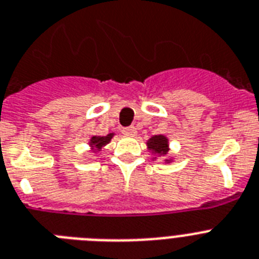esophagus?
<instances>
[{
  "label": "esophagus",
  "instance_id": "34e87169",
  "mask_svg": "<svg viewBox=\"0 0 259 259\" xmlns=\"http://www.w3.org/2000/svg\"><path fill=\"white\" fill-rule=\"evenodd\" d=\"M123 134L128 138H134L135 135H136V128L135 127H127V128H123Z\"/></svg>",
  "mask_w": 259,
  "mask_h": 259
}]
</instances>
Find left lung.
Masks as SVG:
<instances>
[{
  "label": "left lung",
  "mask_w": 259,
  "mask_h": 259,
  "mask_svg": "<svg viewBox=\"0 0 259 259\" xmlns=\"http://www.w3.org/2000/svg\"><path fill=\"white\" fill-rule=\"evenodd\" d=\"M147 148L152 154H154L153 160H156L157 157H167L170 151L169 139L163 135H154L147 141ZM173 160V157H167L165 158V163H171Z\"/></svg>",
  "instance_id": "obj_1"
}]
</instances>
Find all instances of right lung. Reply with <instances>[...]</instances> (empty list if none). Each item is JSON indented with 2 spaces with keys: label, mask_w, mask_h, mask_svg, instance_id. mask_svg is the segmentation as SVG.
<instances>
[{
  "label": "right lung",
  "mask_w": 259,
  "mask_h": 259,
  "mask_svg": "<svg viewBox=\"0 0 259 259\" xmlns=\"http://www.w3.org/2000/svg\"><path fill=\"white\" fill-rule=\"evenodd\" d=\"M114 132L106 135V136H92V139H90L89 141V147L90 149H92L93 153H97V152L102 151L103 148L111 141V139L114 138Z\"/></svg>",
  "instance_id": "right-lung-1"
}]
</instances>
